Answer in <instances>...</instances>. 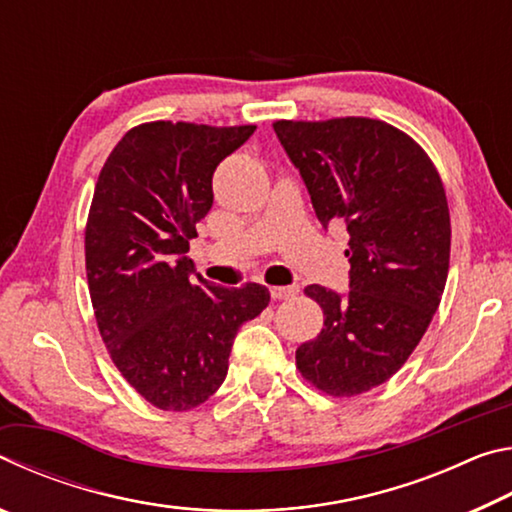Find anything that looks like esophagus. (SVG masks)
<instances>
[{
  "mask_svg": "<svg viewBox=\"0 0 512 512\" xmlns=\"http://www.w3.org/2000/svg\"><path fill=\"white\" fill-rule=\"evenodd\" d=\"M298 293H300L298 284H289V287H271V296L277 300H287V298L298 296Z\"/></svg>",
  "mask_w": 512,
  "mask_h": 512,
  "instance_id": "obj_1",
  "label": "esophagus"
}]
</instances>
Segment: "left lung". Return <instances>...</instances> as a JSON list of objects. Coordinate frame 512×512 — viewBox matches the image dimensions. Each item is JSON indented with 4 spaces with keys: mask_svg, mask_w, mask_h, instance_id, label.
<instances>
[{
    "mask_svg": "<svg viewBox=\"0 0 512 512\" xmlns=\"http://www.w3.org/2000/svg\"><path fill=\"white\" fill-rule=\"evenodd\" d=\"M318 221L343 223L350 291L309 284L325 327L296 350L318 391L352 397L384 384L427 332L443 298L452 225L443 180L409 135L368 117L275 121Z\"/></svg>",
    "mask_w": 512,
    "mask_h": 512,
    "instance_id": "obj_1",
    "label": "left lung"
}]
</instances>
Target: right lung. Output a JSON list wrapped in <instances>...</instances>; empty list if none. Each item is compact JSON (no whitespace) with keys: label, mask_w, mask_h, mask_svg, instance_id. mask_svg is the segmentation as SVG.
Masks as SVG:
<instances>
[{"label":"right lung","mask_w":512,"mask_h":512,"mask_svg":"<svg viewBox=\"0 0 512 512\" xmlns=\"http://www.w3.org/2000/svg\"><path fill=\"white\" fill-rule=\"evenodd\" d=\"M255 126L151 121L121 137L94 187L85 271L101 339L124 379L162 411H187L228 375L262 284L216 287L187 257L214 203L212 176Z\"/></svg>","instance_id":"add662e5"}]
</instances>
